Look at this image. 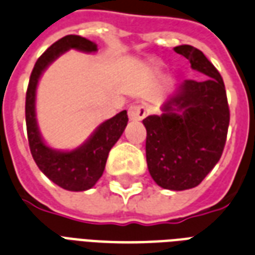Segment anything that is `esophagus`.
Segmentation results:
<instances>
[{"label": "esophagus", "instance_id": "34e87169", "mask_svg": "<svg viewBox=\"0 0 255 255\" xmlns=\"http://www.w3.org/2000/svg\"><path fill=\"white\" fill-rule=\"evenodd\" d=\"M145 115H147V111L143 106L140 104H132L129 108H128V118L133 122H139V120L144 119Z\"/></svg>", "mask_w": 255, "mask_h": 255}]
</instances>
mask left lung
I'll return each instance as SVG.
<instances>
[{
    "mask_svg": "<svg viewBox=\"0 0 255 255\" xmlns=\"http://www.w3.org/2000/svg\"><path fill=\"white\" fill-rule=\"evenodd\" d=\"M206 75L205 80H184L163 104L162 115L143 120L147 129L145 158L152 179L167 190L197 187L222 156L230 123L223 79L201 50L175 46Z\"/></svg>",
    "mask_w": 255,
    "mask_h": 255,
    "instance_id": "8db88e82",
    "label": "left lung"
}]
</instances>
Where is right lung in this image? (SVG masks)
<instances>
[{"mask_svg":"<svg viewBox=\"0 0 255 255\" xmlns=\"http://www.w3.org/2000/svg\"><path fill=\"white\" fill-rule=\"evenodd\" d=\"M69 49L81 52H96L97 45L87 38L76 34L60 38L38 57L29 79L26 102H25V119L28 131L29 148L38 168L53 183L69 191H85L93 187L106 168L107 158L111 148L119 140L127 126V111H122L100 124L89 140L79 148L63 152L49 148L42 141L36 122V88L40 76L52 61Z\"/></svg>","mask_w":255,"mask_h":255,"instance_id":"1","label":"right lung"}]
</instances>
